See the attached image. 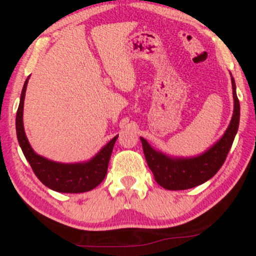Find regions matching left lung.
<instances>
[{
	"instance_id": "1",
	"label": "left lung",
	"mask_w": 256,
	"mask_h": 256,
	"mask_svg": "<svg viewBox=\"0 0 256 256\" xmlns=\"http://www.w3.org/2000/svg\"><path fill=\"white\" fill-rule=\"evenodd\" d=\"M234 114L222 138L198 156H170L162 152L155 150L143 137L140 142L149 168L158 185L167 190H185L198 186L210 179L225 162L228 150L234 143L240 125V101L237 98L236 84L231 76Z\"/></svg>"
}]
</instances>
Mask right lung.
Here are the masks:
<instances>
[{
  "mask_svg": "<svg viewBox=\"0 0 256 256\" xmlns=\"http://www.w3.org/2000/svg\"><path fill=\"white\" fill-rule=\"evenodd\" d=\"M28 83V78L26 79L22 86L16 119L18 142L24 152L26 160L31 165L37 178L54 192L67 194L90 192L94 188L98 186L107 174L108 164H110L114 143L118 136L112 138L95 156L84 162L62 164L40 156L32 149L24 130L22 113H24V100Z\"/></svg>",
  "mask_w": 256,
  "mask_h": 256,
  "instance_id": "obj_1",
  "label": "right lung"
}]
</instances>
